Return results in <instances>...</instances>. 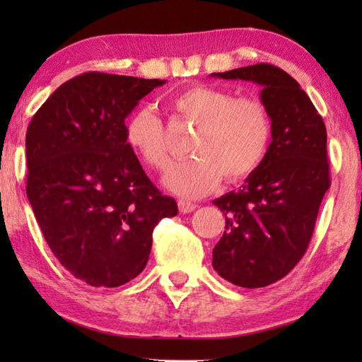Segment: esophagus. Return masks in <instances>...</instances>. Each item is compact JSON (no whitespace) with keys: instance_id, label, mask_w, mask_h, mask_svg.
<instances>
[{"instance_id":"1","label":"esophagus","mask_w":362,"mask_h":362,"mask_svg":"<svg viewBox=\"0 0 362 362\" xmlns=\"http://www.w3.org/2000/svg\"><path fill=\"white\" fill-rule=\"evenodd\" d=\"M179 209L182 214H189L196 209V204L194 203H189L187 199H180L179 201Z\"/></svg>"}]
</instances>
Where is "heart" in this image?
Returning <instances> with one entry per match:
<instances>
[{
  "label": "heart",
  "mask_w": 362,
  "mask_h": 362,
  "mask_svg": "<svg viewBox=\"0 0 362 362\" xmlns=\"http://www.w3.org/2000/svg\"><path fill=\"white\" fill-rule=\"evenodd\" d=\"M170 103L196 124V131L188 146L194 155L164 179L169 189L199 198L214 192L223 175L226 180H240L259 168L272 136V121L259 99L194 84L175 94ZM124 137L146 166L159 173L173 166L166 129L153 108L139 107L127 116Z\"/></svg>",
  "instance_id": "heart-1"
}]
</instances>
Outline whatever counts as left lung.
<instances>
[{"instance_id":"8db88e82","label":"left lung","mask_w":362,"mask_h":362,"mask_svg":"<svg viewBox=\"0 0 362 362\" xmlns=\"http://www.w3.org/2000/svg\"><path fill=\"white\" fill-rule=\"evenodd\" d=\"M262 86L272 144L238 192L214 199L225 231L212 267L231 284L255 289L276 283L297 265L313 236L330 187L327 132L310 97L289 73L269 64L212 73Z\"/></svg>"}]
</instances>
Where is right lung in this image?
I'll return each mask as SVG.
<instances>
[{
  "label": "right lung",
  "instance_id": "right-lung-1",
  "mask_svg": "<svg viewBox=\"0 0 362 362\" xmlns=\"http://www.w3.org/2000/svg\"><path fill=\"white\" fill-rule=\"evenodd\" d=\"M166 79L89 71L64 83L30 121L27 196L57 260L94 287L142 273L153 230L177 203L146 177L126 142L140 99Z\"/></svg>",
  "mask_w": 362,
  "mask_h": 362
}]
</instances>
